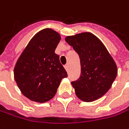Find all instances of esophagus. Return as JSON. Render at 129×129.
I'll list each match as a JSON object with an SVG mask.
<instances>
[{"label": "esophagus", "mask_w": 129, "mask_h": 129, "mask_svg": "<svg viewBox=\"0 0 129 129\" xmlns=\"http://www.w3.org/2000/svg\"><path fill=\"white\" fill-rule=\"evenodd\" d=\"M64 68H65V69L66 70V71H68V69H69V64L65 65Z\"/></svg>", "instance_id": "34e87169"}]
</instances>
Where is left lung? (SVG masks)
<instances>
[{
    "label": "left lung",
    "instance_id": "obj_1",
    "mask_svg": "<svg viewBox=\"0 0 129 129\" xmlns=\"http://www.w3.org/2000/svg\"><path fill=\"white\" fill-rule=\"evenodd\" d=\"M65 40L78 53L81 60V76L71 82L76 96L85 102L100 99L110 89L117 76L116 62L104 44L91 33L69 36Z\"/></svg>",
    "mask_w": 129,
    "mask_h": 129
}]
</instances>
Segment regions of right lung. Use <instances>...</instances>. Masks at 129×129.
I'll use <instances>...</instances> for the list:
<instances>
[{"label":"right lung","instance_id":"right-lung-1","mask_svg":"<svg viewBox=\"0 0 129 129\" xmlns=\"http://www.w3.org/2000/svg\"><path fill=\"white\" fill-rule=\"evenodd\" d=\"M60 35L51 28L38 31L21 53L14 67V78L20 92L30 100L47 102L56 95L67 73L55 50Z\"/></svg>","mask_w":129,"mask_h":129}]
</instances>
